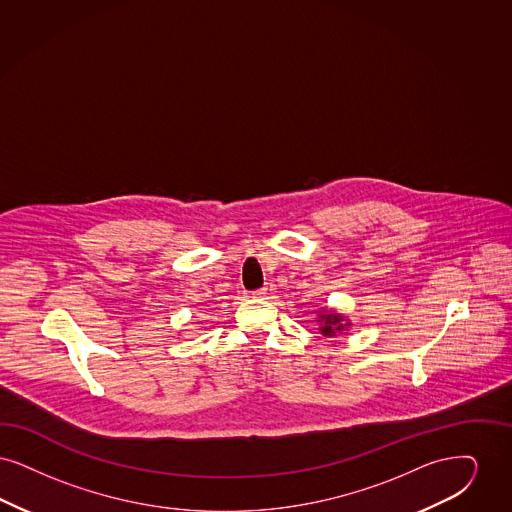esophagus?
I'll return each mask as SVG.
<instances>
[{
    "label": "esophagus",
    "mask_w": 512,
    "mask_h": 512,
    "mask_svg": "<svg viewBox=\"0 0 512 512\" xmlns=\"http://www.w3.org/2000/svg\"><path fill=\"white\" fill-rule=\"evenodd\" d=\"M275 292V289H273V285L271 283H266L262 289L254 290V296L256 298H271V294Z\"/></svg>",
    "instance_id": "esophagus-1"
}]
</instances>
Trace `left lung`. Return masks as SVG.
<instances>
[{"instance_id":"left-lung-1","label":"left lung","mask_w":512,"mask_h":512,"mask_svg":"<svg viewBox=\"0 0 512 512\" xmlns=\"http://www.w3.org/2000/svg\"><path fill=\"white\" fill-rule=\"evenodd\" d=\"M319 317H321V321H323L321 333L325 334V336H334V333H338V331L344 329V325H342L344 315H338V313H321Z\"/></svg>"}]
</instances>
